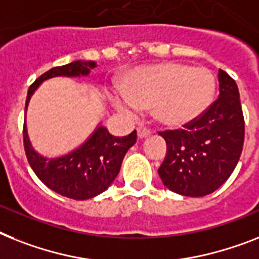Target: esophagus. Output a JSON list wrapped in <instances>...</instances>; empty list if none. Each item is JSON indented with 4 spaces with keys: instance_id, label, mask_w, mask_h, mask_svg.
<instances>
[{
    "instance_id": "34e87169",
    "label": "esophagus",
    "mask_w": 259,
    "mask_h": 259,
    "mask_svg": "<svg viewBox=\"0 0 259 259\" xmlns=\"http://www.w3.org/2000/svg\"><path fill=\"white\" fill-rule=\"evenodd\" d=\"M149 135H151V131H149L148 128H144V127H139L138 128V138L139 139L148 138Z\"/></svg>"
}]
</instances>
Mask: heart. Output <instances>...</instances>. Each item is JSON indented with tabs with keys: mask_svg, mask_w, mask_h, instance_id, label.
Returning <instances> with one entry per match:
<instances>
[{
	"mask_svg": "<svg viewBox=\"0 0 259 259\" xmlns=\"http://www.w3.org/2000/svg\"><path fill=\"white\" fill-rule=\"evenodd\" d=\"M114 96L117 111L131 115L151 106L160 124L183 127L201 116L213 103L215 79L208 68L181 63H161L135 70Z\"/></svg>",
	"mask_w": 259,
	"mask_h": 259,
	"instance_id": "b5f03b06",
	"label": "heart"
}]
</instances>
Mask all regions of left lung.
Returning a JSON list of instances; mask_svg holds the SVG:
<instances>
[{
	"label": "left lung",
	"mask_w": 259,
	"mask_h": 259,
	"mask_svg": "<svg viewBox=\"0 0 259 259\" xmlns=\"http://www.w3.org/2000/svg\"><path fill=\"white\" fill-rule=\"evenodd\" d=\"M219 99L184 130L160 132L166 156L159 176L169 191L202 197L219 189L236 168L243 147L245 121L238 87L219 70Z\"/></svg>",
	"instance_id": "obj_1"
}]
</instances>
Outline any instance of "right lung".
<instances>
[{"mask_svg": "<svg viewBox=\"0 0 259 259\" xmlns=\"http://www.w3.org/2000/svg\"><path fill=\"white\" fill-rule=\"evenodd\" d=\"M95 66V62L91 61H74L42 74L29 87L25 112L31 96L42 82L57 76H87ZM135 143L136 131L128 136L116 138L99 124L76 149L59 157H46L34 149L27 135L26 121L23 123V145L34 173L51 191L72 200H89L103 193L117 176L125 153Z\"/></svg>", "mask_w": 259, "mask_h": 259, "instance_id": "1", "label": "right lung"}]
</instances>
